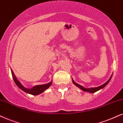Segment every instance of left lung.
<instances>
[{
    "label": "left lung",
    "instance_id": "obj_1",
    "mask_svg": "<svg viewBox=\"0 0 123 123\" xmlns=\"http://www.w3.org/2000/svg\"><path fill=\"white\" fill-rule=\"evenodd\" d=\"M112 75H111V77H110V78L109 79V80H108L107 82H105V84H103V85H101L100 86L97 87H94V88H86L83 87V86H80V85H79V84L75 83V82H74L73 80V83H74L76 86H77L78 87H79L80 88V89H81L82 90H83V91H86V92H91V93H94V92H96V91H98V90L102 89V88H103L105 87L106 86L107 84L108 83V82H110V80H111V78H112Z\"/></svg>",
    "mask_w": 123,
    "mask_h": 123
}]
</instances>
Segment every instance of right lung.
Masks as SVG:
<instances>
[{"label": "right lung", "mask_w": 123, "mask_h": 123, "mask_svg": "<svg viewBox=\"0 0 123 123\" xmlns=\"http://www.w3.org/2000/svg\"><path fill=\"white\" fill-rule=\"evenodd\" d=\"M11 71H12V77H13V80H14V82H15V83L16 84L17 86H18V87L20 88V89L22 90L23 91H24V92L28 93V94L34 95H38V94H41V93H42L45 90L49 88V87L51 86V85H52V82H49V83L45 84V85H37V86H35V87H33V88H30V89H28V88L24 87L20 83L19 81H18V80H17V79L16 78V77H15V75H14L13 71H12V70H11Z\"/></svg>", "instance_id": "obj_1"}]
</instances>
